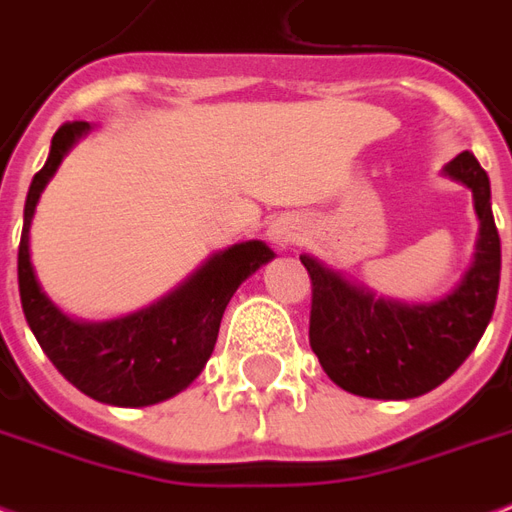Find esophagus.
I'll use <instances>...</instances> for the list:
<instances>
[{"mask_svg": "<svg viewBox=\"0 0 512 512\" xmlns=\"http://www.w3.org/2000/svg\"><path fill=\"white\" fill-rule=\"evenodd\" d=\"M298 238H301V227H298V222L290 217L274 219L271 227H268V241H271L276 249H287V246H293Z\"/></svg>", "mask_w": 512, "mask_h": 512, "instance_id": "esophagus-1", "label": "esophagus"}]
</instances>
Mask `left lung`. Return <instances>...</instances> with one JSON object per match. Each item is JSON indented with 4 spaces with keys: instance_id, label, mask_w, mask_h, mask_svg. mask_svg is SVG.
Instances as JSON below:
<instances>
[{
    "instance_id": "8db88e82",
    "label": "left lung",
    "mask_w": 512,
    "mask_h": 512,
    "mask_svg": "<svg viewBox=\"0 0 512 512\" xmlns=\"http://www.w3.org/2000/svg\"><path fill=\"white\" fill-rule=\"evenodd\" d=\"M472 192L478 241L456 287L431 304H404L352 282L323 260L301 255L312 276L309 344L323 372L363 399H415L448 380L475 350L494 314L502 246L491 184L472 151L442 168Z\"/></svg>"
}]
</instances>
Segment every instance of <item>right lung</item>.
<instances>
[{"instance_id": "right-lung-1", "label": "right lung", "mask_w": 512, "mask_h": 512, "mask_svg": "<svg viewBox=\"0 0 512 512\" xmlns=\"http://www.w3.org/2000/svg\"><path fill=\"white\" fill-rule=\"evenodd\" d=\"M94 127L67 121L56 130L43 170L34 173L18 246V290L34 339L67 382L113 407H149L189 388L214 352L219 323L241 282L274 260L263 241L219 249L192 274L138 312L86 323L59 309L37 279L29 249L34 208L62 160Z\"/></svg>"}]
</instances>
